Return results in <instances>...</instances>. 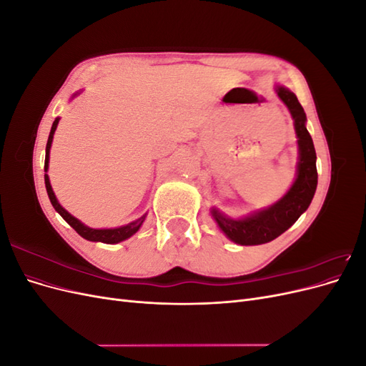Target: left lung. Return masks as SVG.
I'll use <instances>...</instances> for the list:
<instances>
[{
	"mask_svg": "<svg viewBox=\"0 0 366 366\" xmlns=\"http://www.w3.org/2000/svg\"><path fill=\"white\" fill-rule=\"evenodd\" d=\"M276 93H278L281 101L289 108L295 122L299 147L296 179L290 189L287 191L280 202L241 219L229 218L215 207L210 210L217 224L224 232L226 237L241 246L264 244V242L278 238L305 212L316 192V151L312 136H310L305 127L307 116L304 113V108L289 88L276 86Z\"/></svg>",
	"mask_w": 366,
	"mask_h": 366,
	"instance_id": "left-lung-1",
	"label": "left lung"
}]
</instances>
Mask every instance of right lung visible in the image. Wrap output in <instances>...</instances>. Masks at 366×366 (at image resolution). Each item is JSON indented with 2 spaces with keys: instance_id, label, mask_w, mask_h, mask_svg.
<instances>
[{
  "instance_id": "right-lung-1",
  "label": "right lung",
  "mask_w": 366,
  "mask_h": 366,
  "mask_svg": "<svg viewBox=\"0 0 366 366\" xmlns=\"http://www.w3.org/2000/svg\"><path fill=\"white\" fill-rule=\"evenodd\" d=\"M59 124V117L54 119L53 125H51V129H50V136H49V140H47V147H46V163H44V171H46V175H44V180H46V189H47V194H49V198L50 202L54 207V210L67 221V223L79 234L82 238L88 239V241H101V242H105V244H117V242L124 241L129 237H132L136 234V232L142 227L143 221H145L147 218V214L140 217L139 219L132 221V223L127 224V226H120V227H116V229H92L85 226L84 223H81L79 219L74 218L70 212H67L65 210L59 202L56 200V195H54L53 189H51V184H50V180H49V175H47V169H49V159H50V148H51V142H53V134L54 131H56V127Z\"/></svg>"
}]
</instances>
